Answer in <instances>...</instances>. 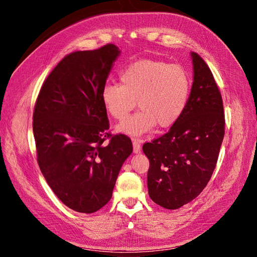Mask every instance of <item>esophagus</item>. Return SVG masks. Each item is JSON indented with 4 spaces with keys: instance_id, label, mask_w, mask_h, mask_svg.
<instances>
[{
    "instance_id": "34e87169",
    "label": "esophagus",
    "mask_w": 257,
    "mask_h": 257,
    "mask_svg": "<svg viewBox=\"0 0 257 257\" xmlns=\"http://www.w3.org/2000/svg\"><path fill=\"white\" fill-rule=\"evenodd\" d=\"M133 149H134V152L135 153H139L142 150V147H141V141L139 139H136V138H133Z\"/></svg>"
}]
</instances>
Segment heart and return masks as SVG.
Listing matches in <instances>:
<instances>
[{
  "mask_svg": "<svg viewBox=\"0 0 257 257\" xmlns=\"http://www.w3.org/2000/svg\"><path fill=\"white\" fill-rule=\"evenodd\" d=\"M121 84L106 83L102 100L107 112L122 121L136 107L139 110L119 124L116 131L132 136L143 135L159 125L173 126L189 102L192 80L179 64L144 59L133 62L120 73Z\"/></svg>",
  "mask_w": 257,
  "mask_h": 257,
  "instance_id": "heart-1",
  "label": "heart"
}]
</instances>
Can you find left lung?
<instances>
[{
	"label": "left lung",
	"mask_w": 257,
	"mask_h": 257,
	"mask_svg": "<svg viewBox=\"0 0 257 257\" xmlns=\"http://www.w3.org/2000/svg\"><path fill=\"white\" fill-rule=\"evenodd\" d=\"M194 81L184 112L166 134L145 143L148 191L155 204L178 209L206 188L225 133L223 100L206 62L192 52Z\"/></svg>",
	"instance_id": "8db88e82"
}]
</instances>
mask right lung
Masks as SVG:
<instances>
[{"mask_svg": "<svg viewBox=\"0 0 257 257\" xmlns=\"http://www.w3.org/2000/svg\"><path fill=\"white\" fill-rule=\"evenodd\" d=\"M119 53L107 44L67 54L44 81L34 106L38 165L58 198L77 212H95L110 200L121 166L133 151L127 136L107 132L102 100Z\"/></svg>", "mask_w": 257, "mask_h": 257, "instance_id": "right-lung-1", "label": "right lung"}]
</instances>
